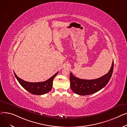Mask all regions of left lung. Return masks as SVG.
Segmentation results:
<instances>
[{"mask_svg":"<svg viewBox=\"0 0 127 127\" xmlns=\"http://www.w3.org/2000/svg\"><path fill=\"white\" fill-rule=\"evenodd\" d=\"M114 61L108 73L102 77L92 80L80 79L74 76L70 73V80L72 90L77 94L88 95L95 93L105 87L109 81L112 75Z\"/></svg>","mask_w":127,"mask_h":127,"instance_id":"left-lung-1","label":"left lung"}]
</instances>
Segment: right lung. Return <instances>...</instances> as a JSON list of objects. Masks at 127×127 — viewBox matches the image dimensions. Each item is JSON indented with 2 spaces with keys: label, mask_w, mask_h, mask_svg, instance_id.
<instances>
[{
  "label": "right lung",
  "mask_w": 127,
  "mask_h": 127,
  "mask_svg": "<svg viewBox=\"0 0 127 127\" xmlns=\"http://www.w3.org/2000/svg\"><path fill=\"white\" fill-rule=\"evenodd\" d=\"M58 73L57 72L53 76L45 81L39 83H30L19 78L14 72L15 77L20 85L27 91L34 95H43L50 92L53 86V80Z\"/></svg>",
  "instance_id": "add662e5"
}]
</instances>
